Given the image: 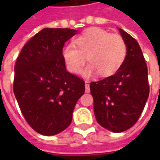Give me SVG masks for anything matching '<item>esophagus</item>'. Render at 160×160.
I'll list each match as a JSON object with an SVG mask.
<instances>
[{
	"instance_id": "34e87169",
	"label": "esophagus",
	"mask_w": 160,
	"mask_h": 160,
	"mask_svg": "<svg viewBox=\"0 0 160 160\" xmlns=\"http://www.w3.org/2000/svg\"><path fill=\"white\" fill-rule=\"evenodd\" d=\"M85 88H86V92H90V85L88 81H85Z\"/></svg>"
}]
</instances>
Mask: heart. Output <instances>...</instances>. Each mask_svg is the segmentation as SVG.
<instances>
[{"mask_svg":"<svg viewBox=\"0 0 160 160\" xmlns=\"http://www.w3.org/2000/svg\"><path fill=\"white\" fill-rule=\"evenodd\" d=\"M73 43L65 44L62 56L67 69L78 73L87 60L90 62L82 71L84 77L111 76L120 69L127 54L126 44L118 35L111 34L99 27H92L73 40Z\"/></svg>","mask_w":160,"mask_h":160,"instance_id":"obj_1","label":"heart"}]
</instances>
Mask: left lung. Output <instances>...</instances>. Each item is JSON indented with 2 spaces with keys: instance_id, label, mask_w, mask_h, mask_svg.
<instances>
[{
  "instance_id": "obj_1",
  "label": "left lung",
  "mask_w": 160,
  "mask_h": 160,
  "mask_svg": "<svg viewBox=\"0 0 160 160\" xmlns=\"http://www.w3.org/2000/svg\"><path fill=\"white\" fill-rule=\"evenodd\" d=\"M118 30L127 49L123 64L114 75L90 84L97 122L114 133L137 122L149 95L148 66L141 47L128 33Z\"/></svg>"
}]
</instances>
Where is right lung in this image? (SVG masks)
<instances>
[{
	"mask_svg": "<svg viewBox=\"0 0 160 160\" xmlns=\"http://www.w3.org/2000/svg\"><path fill=\"white\" fill-rule=\"evenodd\" d=\"M78 31L43 28L26 42L14 66L13 92L24 118L42 135H55L72 122L83 80L68 72L62 49Z\"/></svg>",
	"mask_w": 160,
	"mask_h": 160,
	"instance_id": "1",
	"label": "right lung"
}]
</instances>
